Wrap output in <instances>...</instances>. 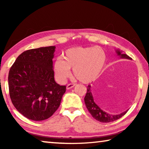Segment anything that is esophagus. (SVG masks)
Instances as JSON below:
<instances>
[{
	"label": "esophagus",
	"instance_id": "34e87169",
	"mask_svg": "<svg viewBox=\"0 0 149 149\" xmlns=\"http://www.w3.org/2000/svg\"><path fill=\"white\" fill-rule=\"evenodd\" d=\"M75 84H68L66 86V89L68 90V89H72V87H74V86H75Z\"/></svg>",
	"mask_w": 149,
	"mask_h": 149
}]
</instances>
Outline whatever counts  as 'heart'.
Masks as SVG:
<instances>
[{
	"instance_id": "obj_1",
	"label": "heart",
	"mask_w": 149,
	"mask_h": 149,
	"mask_svg": "<svg viewBox=\"0 0 149 149\" xmlns=\"http://www.w3.org/2000/svg\"><path fill=\"white\" fill-rule=\"evenodd\" d=\"M107 54L100 47H76L67 49L63 60L54 62L55 77L60 84H64L69 77L70 69L79 81L89 84L99 76L107 62Z\"/></svg>"
}]
</instances>
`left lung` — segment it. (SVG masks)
I'll list each match as a JSON object with an SVG mask.
<instances>
[{
  "label": "left lung",
  "instance_id": "8db88e82",
  "mask_svg": "<svg viewBox=\"0 0 149 149\" xmlns=\"http://www.w3.org/2000/svg\"><path fill=\"white\" fill-rule=\"evenodd\" d=\"M116 52L118 56H119L120 58H125V59H128V60H132V58L127 56V54H122V51L120 50L119 49L116 50ZM92 87L91 85H88L87 87V92L86 93V95L84 98L85 103V105H86V107L87 110H89L90 114L92 115V116L98 121H99L100 122L103 123H108L111 122H114V121L120 119V118H122L123 115L126 114V112H127L128 110H126L125 112H123L121 114H116V115H112L108 114L104 111L101 110L99 106H98L94 100V97H93V95L92 93Z\"/></svg>",
  "mask_w": 149,
  "mask_h": 149
}]
</instances>
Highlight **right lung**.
Here are the masks:
<instances>
[{"label": "right lung", "mask_w": 149, "mask_h": 149, "mask_svg": "<svg viewBox=\"0 0 149 149\" xmlns=\"http://www.w3.org/2000/svg\"><path fill=\"white\" fill-rule=\"evenodd\" d=\"M55 46L24 52L8 74L10 97L16 110L34 121L47 120L56 112L65 92L56 83L52 59Z\"/></svg>", "instance_id": "1"}]
</instances>
